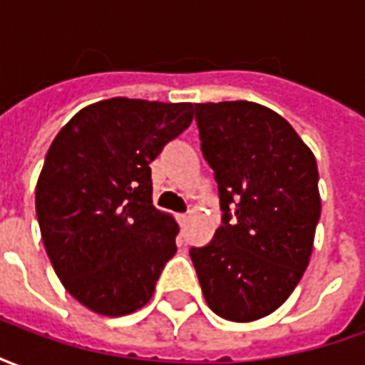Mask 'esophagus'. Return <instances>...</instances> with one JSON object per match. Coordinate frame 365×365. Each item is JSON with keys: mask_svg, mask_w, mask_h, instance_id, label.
<instances>
[{"mask_svg": "<svg viewBox=\"0 0 365 365\" xmlns=\"http://www.w3.org/2000/svg\"><path fill=\"white\" fill-rule=\"evenodd\" d=\"M187 219H190V217H187V213H180V215H178V222H180V227H185V222H187Z\"/></svg>", "mask_w": 365, "mask_h": 365, "instance_id": "esophagus-1", "label": "esophagus"}]
</instances>
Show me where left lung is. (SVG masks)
<instances>
[{
    "label": "left lung",
    "mask_w": 365,
    "mask_h": 365,
    "mask_svg": "<svg viewBox=\"0 0 365 365\" xmlns=\"http://www.w3.org/2000/svg\"><path fill=\"white\" fill-rule=\"evenodd\" d=\"M195 120L222 222L209 245L191 248V262L213 313L256 321L289 297L309 266L321 217L317 160L260 103H195Z\"/></svg>",
    "instance_id": "1"
}]
</instances>
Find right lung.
Instances as JSON below:
<instances>
[{
	"label": "right lung",
	"mask_w": 365,
	"mask_h": 365,
	"mask_svg": "<svg viewBox=\"0 0 365 365\" xmlns=\"http://www.w3.org/2000/svg\"><path fill=\"white\" fill-rule=\"evenodd\" d=\"M191 119V103L113 97L52 140L36 182L38 227L62 285L93 313L146 305L178 250V225L152 205L150 162Z\"/></svg>",
	"instance_id": "obj_1"
}]
</instances>
